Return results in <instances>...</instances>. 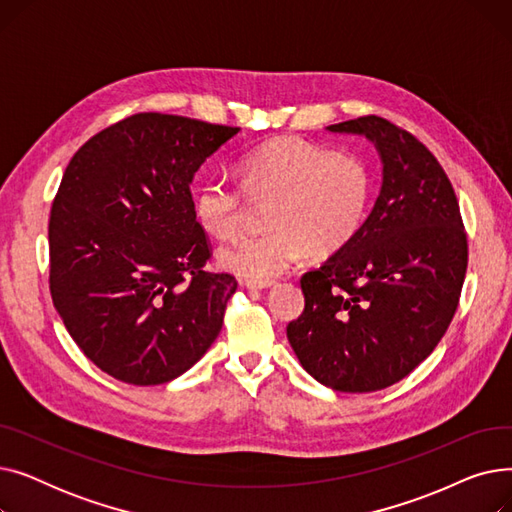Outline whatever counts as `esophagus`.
I'll return each instance as SVG.
<instances>
[{"instance_id": "obj_1", "label": "esophagus", "mask_w": 512, "mask_h": 512, "mask_svg": "<svg viewBox=\"0 0 512 512\" xmlns=\"http://www.w3.org/2000/svg\"><path fill=\"white\" fill-rule=\"evenodd\" d=\"M245 286H247L249 290H267V288L274 286V282H255V280H247Z\"/></svg>"}]
</instances>
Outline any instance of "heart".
I'll return each mask as SVG.
<instances>
[{
	"instance_id": "heart-1",
	"label": "heart",
	"mask_w": 512,
	"mask_h": 512,
	"mask_svg": "<svg viewBox=\"0 0 512 512\" xmlns=\"http://www.w3.org/2000/svg\"><path fill=\"white\" fill-rule=\"evenodd\" d=\"M242 191L255 201L272 199L267 230L240 236L218 251L224 270L255 282H272L305 253L328 257L361 230L371 201V172L348 151L282 137L242 155L236 164ZM195 215L213 236H232L242 222V195L222 180L195 191Z\"/></svg>"
}]
</instances>
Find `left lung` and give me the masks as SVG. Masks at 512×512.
Instances as JSON below:
<instances>
[{
  "mask_svg": "<svg viewBox=\"0 0 512 512\" xmlns=\"http://www.w3.org/2000/svg\"><path fill=\"white\" fill-rule=\"evenodd\" d=\"M373 143L382 186L357 236L301 278L286 328L303 369L338 392H375L432 355L459 305L467 236L454 188L413 134L365 116L326 128Z\"/></svg>",
  "mask_w": 512,
  "mask_h": 512,
  "instance_id": "1",
  "label": "left lung"
}]
</instances>
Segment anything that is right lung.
<instances>
[{"label": "right lung", "mask_w": 512, "mask_h": 512, "mask_svg": "<svg viewBox=\"0 0 512 512\" xmlns=\"http://www.w3.org/2000/svg\"><path fill=\"white\" fill-rule=\"evenodd\" d=\"M238 132L137 114L70 159L49 218L51 299L80 351L120 382L176 380L222 330L238 284L203 270L191 184Z\"/></svg>", "instance_id": "obj_1"}]
</instances>
